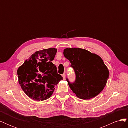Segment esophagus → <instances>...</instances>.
Masks as SVG:
<instances>
[{
  "instance_id": "esophagus-1",
  "label": "esophagus",
  "mask_w": 128,
  "mask_h": 128,
  "mask_svg": "<svg viewBox=\"0 0 128 128\" xmlns=\"http://www.w3.org/2000/svg\"><path fill=\"white\" fill-rule=\"evenodd\" d=\"M62 76L64 80V79L66 78V75H65V74H64L62 75Z\"/></svg>"
}]
</instances>
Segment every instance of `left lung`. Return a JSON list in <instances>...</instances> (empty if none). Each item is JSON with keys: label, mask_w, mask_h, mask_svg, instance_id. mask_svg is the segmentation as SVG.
<instances>
[{"label": "left lung", "mask_w": 128, "mask_h": 128, "mask_svg": "<svg viewBox=\"0 0 128 128\" xmlns=\"http://www.w3.org/2000/svg\"><path fill=\"white\" fill-rule=\"evenodd\" d=\"M63 53L76 74L74 83H70L67 79L72 91L83 100L98 95L106 86L110 76L108 69L101 57L80 48H66Z\"/></svg>", "instance_id": "obj_1"}]
</instances>
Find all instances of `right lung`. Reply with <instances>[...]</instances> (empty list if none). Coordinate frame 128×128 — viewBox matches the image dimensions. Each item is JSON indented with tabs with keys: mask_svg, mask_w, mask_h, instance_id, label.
<instances>
[{
	"mask_svg": "<svg viewBox=\"0 0 128 128\" xmlns=\"http://www.w3.org/2000/svg\"><path fill=\"white\" fill-rule=\"evenodd\" d=\"M56 52L55 48L37 51L18 68V83L32 99L40 102L48 99L55 86L63 80L52 62Z\"/></svg>",
	"mask_w": 128,
	"mask_h": 128,
	"instance_id": "obj_1",
	"label": "right lung"
}]
</instances>
